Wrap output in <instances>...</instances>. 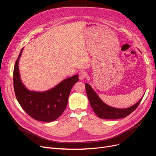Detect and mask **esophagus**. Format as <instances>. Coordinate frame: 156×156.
Listing matches in <instances>:
<instances>
[{
  "mask_svg": "<svg viewBox=\"0 0 156 156\" xmlns=\"http://www.w3.org/2000/svg\"><path fill=\"white\" fill-rule=\"evenodd\" d=\"M87 77V73L85 72H84V71H81V72L79 73V77L80 80H83Z\"/></svg>",
  "mask_w": 156,
  "mask_h": 156,
  "instance_id": "esophagus-1",
  "label": "esophagus"
}]
</instances>
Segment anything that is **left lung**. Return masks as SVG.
I'll return each mask as SVG.
<instances>
[{
	"label": "left lung",
	"instance_id": "obj_1",
	"mask_svg": "<svg viewBox=\"0 0 156 156\" xmlns=\"http://www.w3.org/2000/svg\"><path fill=\"white\" fill-rule=\"evenodd\" d=\"M87 96L93 111L97 116L103 119H119L129 115L137 107L143 98L133 106L127 108H116L111 107L103 103L96 93L88 84H85Z\"/></svg>",
	"mask_w": 156,
	"mask_h": 156
}]
</instances>
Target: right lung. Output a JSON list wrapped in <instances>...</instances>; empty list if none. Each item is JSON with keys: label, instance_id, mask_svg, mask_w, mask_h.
Listing matches in <instances>:
<instances>
[{"label": "right lung", "instance_id": "add662e5", "mask_svg": "<svg viewBox=\"0 0 156 156\" xmlns=\"http://www.w3.org/2000/svg\"><path fill=\"white\" fill-rule=\"evenodd\" d=\"M21 49L14 66L13 88L20 105L32 119L41 122H52L62 114L73 86L78 82V75L64 79L53 88L44 92H32L23 85L19 72V59Z\"/></svg>", "mask_w": 156, "mask_h": 156}]
</instances>
